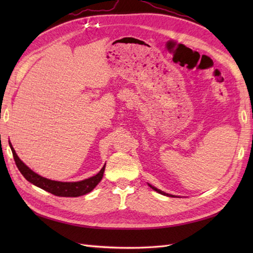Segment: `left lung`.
<instances>
[{
  "label": "left lung",
  "instance_id": "8db88e82",
  "mask_svg": "<svg viewBox=\"0 0 253 253\" xmlns=\"http://www.w3.org/2000/svg\"><path fill=\"white\" fill-rule=\"evenodd\" d=\"M150 187L152 188L153 190H155L157 192H159V193H161V195H164V196H169V197H175V196H171V195H169V193H165L164 191H161L160 189H158V188H155V187H153V186H151V185H149Z\"/></svg>",
  "mask_w": 253,
  "mask_h": 253
}]
</instances>
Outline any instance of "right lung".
I'll return each instance as SVG.
<instances>
[{
    "label": "right lung",
    "mask_w": 253,
    "mask_h": 253,
    "mask_svg": "<svg viewBox=\"0 0 253 253\" xmlns=\"http://www.w3.org/2000/svg\"><path fill=\"white\" fill-rule=\"evenodd\" d=\"M9 147L12 149L13 157L15 160L16 166H17L19 171L25 178L28 180L31 184L35 186L41 188L47 192L52 193V195L57 197H79L84 196L85 193L90 192L91 190L95 188V186L101 181L102 177H103V173L105 169V165L102 168V169L99 171L95 176L90 177L88 179H84L82 181H75V182H62L56 180H51L44 178L40 175L36 174L34 170H31L28 166H26L19 158L16 154L14 148L12 147V143H9Z\"/></svg>",
    "instance_id": "1"
}]
</instances>
